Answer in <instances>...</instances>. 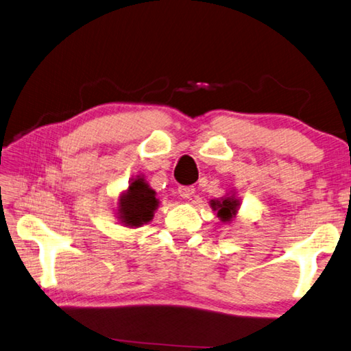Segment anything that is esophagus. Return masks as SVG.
Here are the masks:
<instances>
[{"label": "esophagus", "instance_id": "esophagus-1", "mask_svg": "<svg viewBox=\"0 0 351 351\" xmlns=\"http://www.w3.org/2000/svg\"><path fill=\"white\" fill-rule=\"evenodd\" d=\"M177 191H179L180 197H183V199H191L194 191H195V188H194V186H179V189H177Z\"/></svg>", "mask_w": 351, "mask_h": 351}]
</instances>
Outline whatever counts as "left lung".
Here are the masks:
<instances>
[{
  "label": "left lung",
  "instance_id": "1",
  "mask_svg": "<svg viewBox=\"0 0 351 351\" xmlns=\"http://www.w3.org/2000/svg\"><path fill=\"white\" fill-rule=\"evenodd\" d=\"M213 208L216 210L217 208V216L223 220V222H228V220L232 219L236 211H237V200L234 199H225L222 202H213Z\"/></svg>",
  "mask_w": 351,
  "mask_h": 351
}]
</instances>
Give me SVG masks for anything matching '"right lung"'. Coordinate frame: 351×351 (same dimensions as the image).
Here are the masks:
<instances>
[{
    "label": "right lung",
    "instance_id": "obj_1",
    "mask_svg": "<svg viewBox=\"0 0 351 351\" xmlns=\"http://www.w3.org/2000/svg\"><path fill=\"white\" fill-rule=\"evenodd\" d=\"M158 205L154 191L146 185L141 177H137L129 186L128 194L120 199L121 222L131 226H140L152 219V213Z\"/></svg>",
    "mask_w": 351,
    "mask_h": 351
}]
</instances>
